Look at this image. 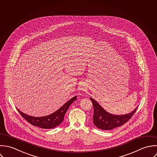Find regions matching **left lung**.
<instances>
[{"label": "left lung", "instance_id": "8db88e82", "mask_svg": "<svg viewBox=\"0 0 157 157\" xmlns=\"http://www.w3.org/2000/svg\"><path fill=\"white\" fill-rule=\"evenodd\" d=\"M94 113V123L98 128L102 130H111L126 123L134 115L138 107L133 112L124 115H114L107 112L94 99L90 98Z\"/></svg>", "mask_w": 157, "mask_h": 157}]
</instances>
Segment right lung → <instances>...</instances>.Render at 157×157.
Segmentation results:
<instances>
[{
    "mask_svg": "<svg viewBox=\"0 0 157 157\" xmlns=\"http://www.w3.org/2000/svg\"><path fill=\"white\" fill-rule=\"evenodd\" d=\"M76 99V96L72 98L67 101L59 109L53 113L42 117H34L24 113L18 109L17 110L21 116L33 125L37 126L42 128H53L59 125L63 120L64 115L71 104Z\"/></svg>",
    "mask_w": 157,
    "mask_h": 157,
    "instance_id": "obj_1",
    "label": "right lung"
}]
</instances>
